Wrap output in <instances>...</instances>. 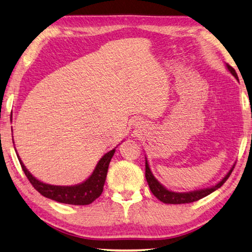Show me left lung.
Listing matches in <instances>:
<instances>
[{
  "label": "left lung",
  "instance_id": "1",
  "mask_svg": "<svg viewBox=\"0 0 252 252\" xmlns=\"http://www.w3.org/2000/svg\"><path fill=\"white\" fill-rule=\"evenodd\" d=\"M227 68L231 72V74L238 80V75H237L235 69L231 67V65L227 64ZM235 167H232L230 169V171L228 173L226 174V177L221 180L220 182H218L216 185L212 188L208 189H200V191H193V192H189V193H175V192H171L169 189H165L164 187H162L158 181H157L156 178L153 175L149 168V164L147 162L146 160V179L147 182H148V185L150 188V191L153 192L154 195L160 200L161 202H163L165 204H185V203H192L201 200V198L207 196L208 194L213 193L214 191H216L217 189H220L222 184H224L227 179L229 178V175L231 174L232 170H234Z\"/></svg>",
  "mask_w": 252,
  "mask_h": 252
}]
</instances>
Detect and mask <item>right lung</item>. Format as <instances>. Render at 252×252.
Wrapping results in <instances>:
<instances>
[{
    "mask_svg": "<svg viewBox=\"0 0 252 252\" xmlns=\"http://www.w3.org/2000/svg\"><path fill=\"white\" fill-rule=\"evenodd\" d=\"M114 154H115V149L104 155L102 159L98 161L91 177L83 183L73 185V187H58V185H50L38 181L25 168L18 155L17 158L20 160L21 167L28 181L32 183L34 189H36V191L39 192L41 195L59 203L71 204V205H89L93 201H95L103 192L108 164H110V161Z\"/></svg>",
    "mask_w": 252,
    "mask_h": 252,
    "instance_id": "1",
    "label": "right lung"
}]
</instances>
